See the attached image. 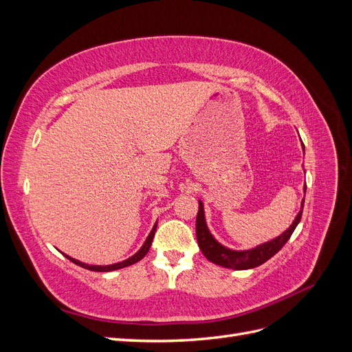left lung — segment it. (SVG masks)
Here are the masks:
<instances>
[{"mask_svg": "<svg viewBox=\"0 0 352 352\" xmlns=\"http://www.w3.org/2000/svg\"><path fill=\"white\" fill-rule=\"evenodd\" d=\"M302 150H304V145H302ZM305 189H307V186H304V192H305ZM198 204L199 206H198L197 225H195L197 241H198V247L202 251V254L206 255V258L210 260L211 263L221 265V267H226V269L247 270V269L257 267V265H261L263 263L270 260L273 255L278 254L282 250L283 245L289 241L295 228L298 226V223H300V220H301L304 199L301 202V210L296 214L289 229H286L278 238H274L269 242H264L252 250H245V251L229 250L226 247H223L220 242H217L207 228L206 216H204V206H202L201 201H198Z\"/></svg>", "mask_w": 352, "mask_h": 352, "instance_id": "obj_1", "label": "left lung"}]
</instances>
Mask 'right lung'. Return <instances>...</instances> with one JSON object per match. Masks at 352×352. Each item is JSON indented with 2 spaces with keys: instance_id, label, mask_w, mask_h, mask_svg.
Wrapping results in <instances>:
<instances>
[{
  "instance_id": "obj_1",
  "label": "right lung",
  "mask_w": 352,
  "mask_h": 352,
  "mask_svg": "<svg viewBox=\"0 0 352 352\" xmlns=\"http://www.w3.org/2000/svg\"><path fill=\"white\" fill-rule=\"evenodd\" d=\"M155 229H157V223L154 225L153 230L150 232V235H148V238L145 239V242H144V245L141 247V250L138 251L136 254H133L132 257H129V258L124 260V261H120V263L110 264V265H91V264H85V263H82V261H79V260H74V258L69 257V255H66V254H65V257L69 258L72 263L78 264V265H80V267L88 269V270H91V272H113V270H119V269L127 267V265H132V264L138 263V261L142 260V258L145 257L146 252L150 251V248H151V243H153V239H154V235H155Z\"/></svg>"
}]
</instances>
